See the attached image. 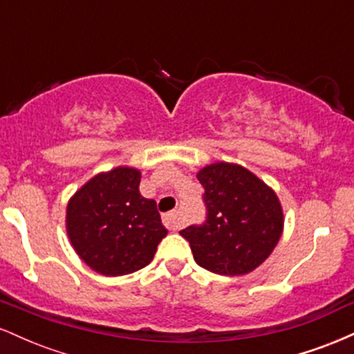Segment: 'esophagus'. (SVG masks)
I'll list each match as a JSON object with an SVG mask.
<instances>
[{
    "label": "esophagus",
    "instance_id": "34e87169",
    "mask_svg": "<svg viewBox=\"0 0 354 354\" xmlns=\"http://www.w3.org/2000/svg\"><path fill=\"white\" fill-rule=\"evenodd\" d=\"M165 225L168 226L171 231H176L180 228V216H178V211H171V213H166L163 216Z\"/></svg>",
    "mask_w": 354,
    "mask_h": 354
}]
</instances>
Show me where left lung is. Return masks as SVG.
I'll list each match as a JSON object with an SVG mask.
<instances>
[{"instance_id": "1", "label": "left lung", "mask_w": 354, "mask_h": 354, "mask_svg": "<svg viewBox=\"0 0 354 354\" xmlns=\"http://www.w3.org/2000/svg\"><path fill=\"white\" fill-rule=\"evenodd\" d=\"M205 188L208 219L180 234L194 261L221 276L251 273L273 253L284 228L278 194L254 173L236 163L206 165L196 173Z\"/></svg>"}]
</instances>
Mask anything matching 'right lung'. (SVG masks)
Here are the masks:
<instances>
[{
    "label": "right lung",
    "instance_id": "obj_1",
    "mask_svg": "<svg viewBox=\"0 0 354 354\" xmlns=\"http://www.w3.org/2000/svg\"><path fill=\"white\" fill-rule=\"evenodd\" d=\"M140 181V169L118 166L95 174L68 201V239L81 261L98 274L141 270L168 234L156 201L141 196Z\"/></svg>",
    "mask_w": 354,
    "mask_h": 354
}]
</instances>
